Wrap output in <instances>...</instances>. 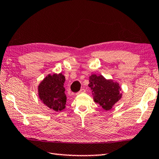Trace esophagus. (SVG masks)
I'll list each match as a JSON object with an SVG mask.
<instances>
[{
  "instance_id": "esophagus-1",
  "label": "esophagus",
  "mask_w": 159,
  "mask_h": 159,
  "mask_svg": "<svg viewBox=\"0 0 159 159\" xmlns=\"http://www.w3.org/2000/svg\"><path fill=\"white\" fill-rule=\"evenodd\" d=\"M85 92H86V90L85 89H81L79 92H78V93H77L76 94L77 95V94H81V93H85Z\"/></svg>"
}]
</instances>
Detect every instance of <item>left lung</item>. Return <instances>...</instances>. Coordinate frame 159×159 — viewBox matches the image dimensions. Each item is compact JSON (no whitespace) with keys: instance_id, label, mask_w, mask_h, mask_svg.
<instances>
[{"instance_id":"8db88e82","label":"left lung","mask_w":159,"mask_h":159,"mask_svg":"<svg viewBox=\"0 0 159 159\" xmlns=\"http://www.w3.org/2000/svg\"><path fill=\"white\" fill-rule=\"evenodd\" d=\"M89 86L92 90L93 99L105 110H109L120 99L121 88L117 82L107 80L102 75L93 74L89 77Z\"/></svg>"}]
</instances>
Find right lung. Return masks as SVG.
Instances as JSON below:
<instances>
[{"label": "right lung", "mask_w": 159, "mask_h": 159, "mask_svg": "<svg viewBox=\"0 0 159 159\" xmlns=\"http://www.w3.org/2000/svg\"><path fill=\"white\" fill-rule=\"evenodd\" d=\"M65 77L61 73L49 74L38 86V95L44 105L56 111L65 109Z\"/></svg>", "instance_id": "right-lung-1"}]
</instances>
